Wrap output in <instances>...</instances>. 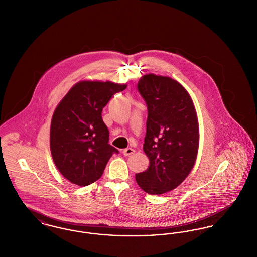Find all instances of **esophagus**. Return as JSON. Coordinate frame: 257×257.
<instances>
[{"label": "esophagus", "mask_w": 257, "mask_h": 257, "mask_svg": "<svg viewBox=\"0 0 257 257\" xmlns=\"http://www.w3.org/2000/svg\"><path fill=\"white\" fill-rule=\"evenodd\" d=\"M134 152L135 150L133 148H126V149L123 150V155H124V156H130V155H132Z\"/></svg>", "instance_id": "1"}]
</instances>
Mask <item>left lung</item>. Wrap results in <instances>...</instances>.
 <instances>
[{
  "mask_svg": "<svg viewBox=\"0 0 257 257\" xmlns=\"http://www.w3.org/2000/svg\"><path fill=\"white\" fill-rule=\"evenodd\" d=\"M138 90L148 110L144 151L149 167L136 174V181L147 194L162 195L182 183L196 163V109L187 90L170 77L145 75Z\"/></svg>",
  "mask_w": 257,
  "mask_h": 257,
  "instance_id": "obj_1",
  "label": "left lung"
}]
</instances>
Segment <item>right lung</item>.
Returning <instances> with one entry per match:
<instances>
[{"label": "right lung", "instance_id": "right-lung-1", "mask_svg": "<svg viewBox=\"0 0 257 257\" xmlns=\"http://www.w3.org/2000/svg\"><path fill=\"white\" fill-rule=\"evenodd\" d=\"M111 82L82 81L67 92L54 111L50 148L54 163L71 183L87 186L98 180L118 150L109 144L102 110L126 88Z\"/></svg>", "mask_w": 257, "mask_h": 257}]
</instances>
